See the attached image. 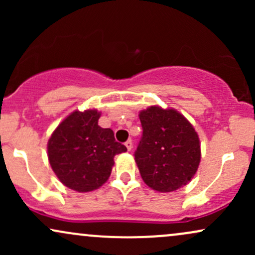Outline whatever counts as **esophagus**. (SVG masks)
I'll use <instances>...</instances> for the list:
<instances>
[{
    "mask_svg": "<svg viewBox=\"0 0 255 255\" xmlns=\"http://www.w3.org/2000/svg\"><path fill=\"white\" fill-rule=\"evenodd\" d=\"M125 145H126V147H127V150L128 151H130L131 148H133V142H131V140L129 139V140H127V141L125 142Z\"/></svg>",
    "mask_w": 255,
    "mask_h": 255,
    "instance_id": "esophagus-1",
    "label": "esophagus"
}]
</instances>
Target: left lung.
<instances>
[{"label": "left lung", "mask_w": 255, "mask_h": 255, "mask_svg": "<svg viewBox=\"0 0 255 255\" xmlns=\"http://www.w3.org/2000/svg\"><path fill=\"white\" fill-rule=\"evenodd\" d=\"M139 119L142 136L134 157L144 182L162 193L186 186L201 158L194 127L178 111L157 105L140 111Z\"/></svg>", "instance_id": "8db88e82"}]
</instances>
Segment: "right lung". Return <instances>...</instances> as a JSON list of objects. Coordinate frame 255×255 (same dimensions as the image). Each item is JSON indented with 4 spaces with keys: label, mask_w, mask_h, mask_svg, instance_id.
<instances>
[{
    "label": "right lung",
    "mask_w": 255,
    "mask_h": 255,
    "mask_svg": "<svg viewBox=\"0 0 255 255\" xmlns=\"http://www.w3.org/2000/svg\"><path fill=\"white\" fill-rule=\"evenodd\" d=\"M96 109L75 110L57 126L48 141V158L58 180L80 193L107 182L114 157L127 151L115 140L110 128L98 126Z\"/></svg>",
    "instance_id": "right-lung-1"
}]
</instances>
